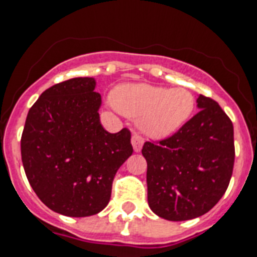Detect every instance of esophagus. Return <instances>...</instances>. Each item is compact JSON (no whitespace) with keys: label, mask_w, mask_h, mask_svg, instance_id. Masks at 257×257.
Wrapping results in <instances>:
<instances>
[{"label":"esophagus","mask_w":257,"mask_h":257,"mask_svg":"<svg viewBox=\"0 0 257 257\" xmlns=\"http://www.w3.org/2000/svg\"><path fill=\"white\" fill-rule=\"evenodd\" d=\"M132 145H133V149H135L136 153H140L144 146V138L141 137L140 135H133L132 136Z\"/></svg>","instance_id":"esophagus-1"}]
</instances>
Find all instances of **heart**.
<instances>
[{
	"label": "heart",
	"mask_w": 257,
	"mask_h": 257,
	"mask_svg": "<svg viewBox=\"0 0 257 257\" xmlns=\"http://www.w3.org/2000/svg\"><path fill=\"white\" fill-rule=\"evenodd\" d=\"M112 103L125 116L138 119L145 135L160 138L173 135L190 120L195 98L185 88L125 84L113 90Z\"/></svg>",
	"instance_id": "heart-1"
}]
</instances>
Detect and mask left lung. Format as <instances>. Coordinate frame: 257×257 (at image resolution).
<instances>
[{"label":"left lung","instance_id":"1","mask_svg":"<svg viewBox=\"0 0 257 257\" xmlns=\"http://www.w3.org/2000/svg\"><path fill=\"white\" fill-rule=\"evenodd\" d=\"M199 112L177 133L159 142H145L147 202L169 221H186L217 204L234 167L233 122L213 99L199 94Z\"/></svg>","mask_w":257,"mask_h":257}]
</instances>
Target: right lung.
Returning <instances> with one entry per match:
<instances>
[{"label":"right lung","instance_id":"right-lung-1","mask_svg":"<svg viewBox=\"0 0 257 257\" xmlns=\"http://www.w3.org/2000/svg\"><path fill=\"white\" fill-rule=\"evenodd\" d=\"M93 77L46 89L27 115L21 141L26 176L44 204L70 217L97 215L108 204L117 169L133 153L126 128L108 133Z\"/></svg>","mask_w":257,"mask_h":257}]
</instances>
